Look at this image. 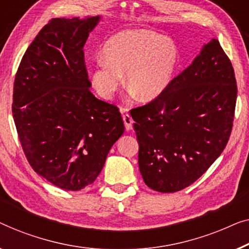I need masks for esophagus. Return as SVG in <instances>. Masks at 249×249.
I'll return each instance as SVG.
<instances>
[{
  "label": "esophagus",
  "mask_w": 249,
  "mask_h": 249,
  "mask_svg": "<svg viewBox=\"0 0 249 249\" xmlns=\"http://www.w3.org/2000/svg\"><path fill=\"white\" fill-rule=\"evenodd\" d=\"M123 121H124V124H125L126 129H127V131H129V129H132L133 123H134V122H133L131 115H129V114H124L123 115Z\"/></svg>",
  "instance_id": "esophagus-1"
}]
</instances>
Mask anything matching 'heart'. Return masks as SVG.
<instances>
[{
	"mask_svg": "<svg viewBox=\"0 0 249 249\" xmlns=\"http://www.w3.org/2000/svg\"><path fill=\"white\" fill-rule=\"evenodd\" d=\"M97 58L92 82L98 93L110 98L126 72V87L140 100L156 99L176 73L179 53L169 38L148 30L121 31L106 41Z\"/></svg>",
	"mask_w": 249,
	"mask_h": 249,
	"instance_id": "obj_1",
	"label": "heart"
}]
</instances>
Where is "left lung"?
Returning a JSON list of instances; mask_svg holds the SVG:
<instances>
[{
    "label": "left lung",
    "instance_id": "1",
    "mask_svg": "<svg viewBox=\"0 0 249 249\" xmlns=\"http://www.w3.org/2000/svg\"><path fill=\"white\" fill-rule=\"evenodd\" d=\"M236 100L232 64L212 39L162 94L129 110L144 183L174 193L197 180L229 141Z\"/></svg>",
    "mask_w": 249,
    "mask_h": 249
}]
</instances>
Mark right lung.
I'll return each instance as SVG.
<instances>
[{"mask_svg": "<svg viewBox=\"0 0 249 249\" xmlns=\"http://www.w3.org/2000/svg\"><path fill=\"white\" fill-rule=\"evenodd\" d=\"M99 19H51L27 48L13 85L24 156L38 175L65 191L92 184L124 133L118 107L90 91L83 47Z\"/></svg>", "mask_w": 249, "mask_h": 249, "instance_id": "1", "label": "right lung"}]
</instances>
